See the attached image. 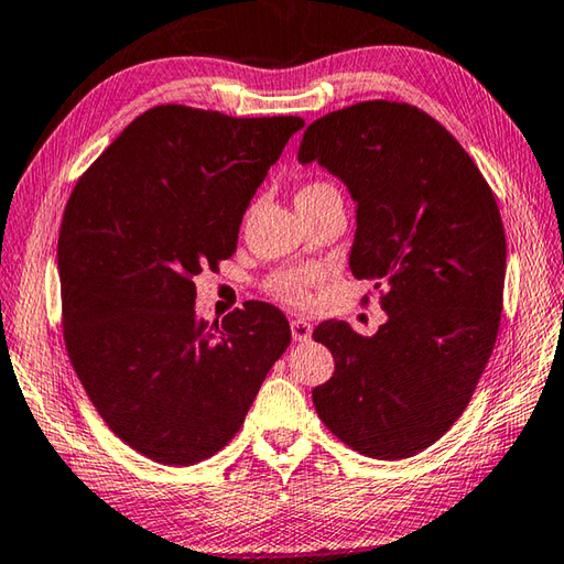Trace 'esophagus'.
I'll return each mask as SVG.
<instances>
[{"instance_id": "1", "label": "esophagus", "mask_w": 564, "mask_h": 564, "mask_svg": "<svg viewBox=\"0 0 564 564\" xmlns=\"http://www.w3.org/2000/svg\"><path fill=\"white\" fill-rule=\"evenodd\" d=\"M292 338L294 341H310L312 338V324L304 318H292Z\"/></svg>"}]
</instances>
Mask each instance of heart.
<instances>
[{
    "instance_id": "b5f03b06",
    "label": "heart",
    "mask_w": 564,
    "mask_h": 564,
    "mask_svg": "<svg viewBox=\"0 0 564 564\" xmlns=\"http://www.w3.org/2000/svg\"><path fill=\"white\" fill-rule=\"evenodd\" d=\"M338 194V191L328 184L322 182V178H312V182H304L296 191V204H310V200H316L322 196H332ZM324 278L322 270L316 268H304V270H286L272 274L268 280V290L272 296H278L280 302L292 304V306H310L312 304V284Z\"/></svg>"
}]
</instances>
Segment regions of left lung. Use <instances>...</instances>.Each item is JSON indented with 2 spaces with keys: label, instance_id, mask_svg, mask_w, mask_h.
Wrapping results in <instances>:
<instances>
[{
  "label": "left lung",
  "instance_id": "left-lung-1",
  "mask_svg": "<svg viewBox=\"0 0 564 564\" xmlns=\"http://www.w3.org/2000/svg\"><path fill=\"white\" fill-rule=\"evenodd\" d=\"M300 162L348 186L350 272L376 282L388 312L376 336L336 318L314 328L336 360L312 392L316 414L358 454L408 459L462 417L496 346L506 280L496 196L432 115L395 100L318 117Z\"/></svg>",
  "mask_w": 564,
  "mask_h": 564
}]
</instances>
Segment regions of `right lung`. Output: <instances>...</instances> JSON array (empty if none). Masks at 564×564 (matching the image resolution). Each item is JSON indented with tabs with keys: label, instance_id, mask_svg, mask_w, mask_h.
<instances>
[{
	"label": "right lung",
	"instance_id": "obj_1",
	"mask_svg": "<svg viewBox=\"0 0 564 564\" xmlns=\"http://www.w3.org/2000/svg\"><path fill=\"white\" fill-rule=\"evenodd\" d=\"M304 120L156 105L85 169L58 232L70 366L105 424L147 459L220 452L292 341L280 310L246 302L208 324L196 278L238 246L242 214Z\"/></svg>",
	"mask_w": 564,
	"mask_h": 564
}]
</instances>
